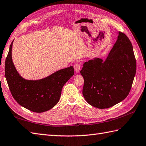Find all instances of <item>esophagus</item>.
<instances>
[{"instance_id":"1","label":"esophagus","mask_w":146,"mask_h":146,"mask_svg":"<svg viewBox=\"0 0 146 146\" xmlns=\"http://www.w3.org/2000/svg\"><path fill=\"white\" fill-rule=\"evenodd\" d=\"M81 65L80 63H76L75 65L74 66V68L75 70V72L76 73L80 72V71L81 70Z\"/></svg>"}]
</instances>
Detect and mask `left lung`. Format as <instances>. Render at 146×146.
I'll return each instance as SVG.
<instances>
[{"label": "left lung", "instance_id": "obj_1", "mask_svg": "<svg viewBox=\"0 0 146 146\" xmlns=\"http://www.w3.org/2000/svg\"><path fill=\"white\" fill-rule=\"evenodd\" d=\"M136 72L133 47L127 35L119 32L106 60L94 58L83 64V95L91 106L105 109L114 106L129 93Z\"/></svg>", "mask_w": 146, "mask_h": 146}]
</instances>
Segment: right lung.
I'll use <instances>...</instances> for the list:
<instances>
[{"instance_id":"obj_1","label":"right lung","mask_w":146,"mask_h":146,"mask_svg":"<svg viewBox=\"0 0 146 146\" xmlns=\"http://www.w3.org/2000/svg\"><path fill=\"white\" fill-rule=\"evenodd\" d=\"M12 43L5 60V75L13 98L20 106L35 113L52 109L59 101L64 84L74 74L73 67L60 70L42 80H25L12 62Z\"/></svg>"}]
</instances>
